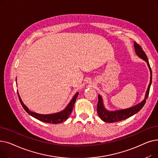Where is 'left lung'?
<instances>
[{
  "instance_id": "1",
  "label": "left lung",
  "mask_w": 158,
  "mask_h": 158,
  "mask_svg": "<svg viewBox=\"0 0 158 158\" xmlns=\"http://www.w3.org/2000/svg\"><path fill=\"white\" fill-rule=\"evenodd\" d=\"M134 47L135 48V51L136 54L140 57L145 60L148 64V66L149 69H150L151 71V81H150V83H149V85L148 86L145 97L144 100L140 102L139 104H137L136 106H135L133 107H131L130 108L126 109V110H118V111H107L104 107L103 105V102H102V97H101L100 95H98V103H97V113L100 117L104 122H107V123H113V122H119L121 120H125L131 116L134 115L136 113H138L141 109L142 108L143 106L145 105L146 102V99L147 98L148 94H149V91H150V87L152 83V70L150 66V64H149L147 56L145 52L143 51V49L139 45H138L136 41L134 42Z\"/></svg>"
}]
</instances>
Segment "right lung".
<instances>
[{
    "mask_svg": "<svg viewBox=\"0 0 158 158\" xmlns=\"http://www.w3.org/2000/svg\"><path fill=\"white\" fill-rule=\"evenodd\" d=\"M78 94L79 93L77 92L76 95H74V97L71 100L70 102L68 104V106H66V107L64 110H63L62 111L59 112V113H54V114H38V113L32 112L31 111H29L27 107L25 106L23 104V103L22 102L19 94H18V95H19L20 102L22 107H23V109L29 114L32 116V117H33L34 118L40 120L41 122H45V123H61V122L65 121L70 117V115L71 114V113L72 111L75 102H76V98L78 96Z\"/></svg>",
    "mask_w": 158,
    "mask_h": 158,
    "instance_id": "add662e5",
    "label": "right lung"
}]
</instances>
